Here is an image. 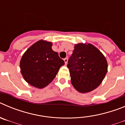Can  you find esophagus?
Here are the masks:
<instances>
[{"label": "esophagus", "instance_id": "esophagus-1", "mask_svg": "<svg viewBox=\"0 0 125 125\" xmlns=\"http://www.w3.org/2000/svg\"><path fill=\"white\" fill-rule=\"evenodd\" d=\"M64 61L65 64H67V63H68V57H66V58H64Z\"/></svg>", "mask_w": 125, "mask_h": 125}]
</instances>
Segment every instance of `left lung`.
I'll list each match as a JSON object with an SVG mask.
<instances>
[{
    "label": "left lung",
    "instance_id": "left-lung-1",
    "mask_svg": "<svg viewBox=\"0 0 125 125\" xmlns=\"http://www.w3.org/2000/svg\"><path fill=\"white\" fill-rule=\"evenodd\" d=\"M67 66L73 86L83 93L96 89L104 78L108 69L104 56L90 44L75 45Z\"/></svg>",
    "mask_w": 125,
    "mask_h": 125
}]
</instances>
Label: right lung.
<instances>
[{"mask_svg": "<svg viewBox=\"0 0 125 125\" xmlns=\"http://www.w3.org/2000/svg\"><path fill=\"white\" fill-rule=\"evenodd\" d=\"M52 43L39 41L24 54L20 62L21 73L29 84L43 88L54 79L64 61L52 49Z\"/></svg>", "mask_w": 125, "mask_h": 125, "instance_id": "1", "label": "right lung"}]
</instances>
